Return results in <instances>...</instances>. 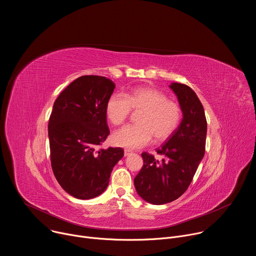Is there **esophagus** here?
<instances>
[{"label":"esophagus","instance_id":"1","mask_svg":"<svg viewBox=\"0 0 256 256\" xmlns=\"http://www.w3.org/2000/svg\"><path fill=\"white\" fill-rule=\"evenodd\" d=\"M130 153H132V151H130V150H128V149H126V150H124V156H126H126H128Z\"/></svg>","mask_w":256,"mask_h":256}]
</instances>
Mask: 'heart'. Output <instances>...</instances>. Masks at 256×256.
Masks as SVG:
<instances>
[{
  "instance_id": "obj_1",
  "label": "heart",
  "mask_w": 256,
  "mask_h": 256,
  "mask_svg": "<svg viewBox=\"0 0 256 256\" xmlns=\"http://www.w3.org/2000/svg\"><path fill=\"white\" fill-rule=\"evenodd\" d=\"M140 112L136 126L116 130L112 140L120 147L138 149L148 144L153 136L157 142L168 140L177 130L182 110L178 102L153 88H136L128 94L114 93L108 98L105 114L114 126L122 124L130 112Z\"/></svg>"
}]
</instances>
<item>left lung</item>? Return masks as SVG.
I'll use <instances>...</instances> for the list:
<instances>
[{
	"label": "left lung",
	"instance_id": "1",
	"mask_svg": "<svg viewBox=\"0 0 256 256\" xmlns=\"http://www.w3.org/2000/svg\"><path fill=\"white\" fill-rule=\"evenodd\" d=\"M170 88L177 96L184 118L175 132L157 149L164 156L161 161L152 154L142 153L144 165L134 180L138 194L153 204L173 202L186 192L206 149L208 124L202 102L188 85L172 83Z\"/></svg>",
	"mask_w": 256,
	"mask_h": 256
}]
</instances>
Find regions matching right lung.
<instances>
[{
    "label": "right lung",
    "mask_w": 256,
    "mask_h": 256,
    "mask_svg": "<svg viewBox=\"0 0 256 256\" xmlns=\"http://www.w3.org/2000/svg\"><path fill=\"white\" fill-rule=\"evenodd\" d=\"M116 84L101 76L72 81L54 101L48 120L50 162L64 192L79 200L100 196L124 149H98L109 134L105 106Z\"/></svg>",
    "instance_id": "1"
}]
</instances>
